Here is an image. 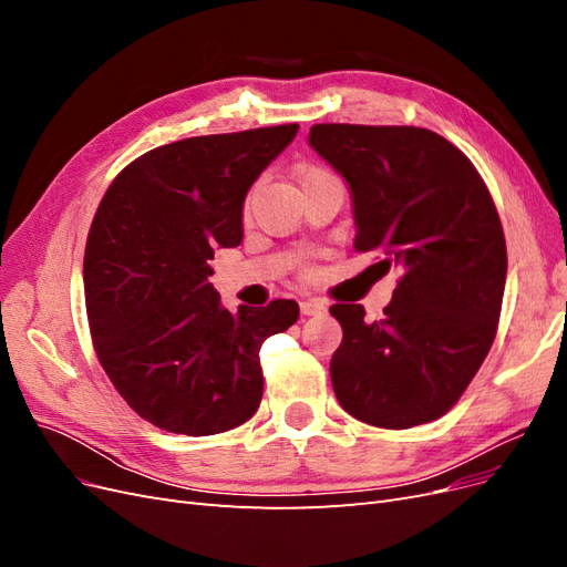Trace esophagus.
I'll return each instance as SVG.
<instances>
[{
    "label": "esophagus",
    "mask_w": 567,
    "mask_h": 567,
    "mask_svg": "<svg viewBox=\"0 0 567 567\" xmlns=\"http://www.w3.org/2000/svg\"><path fill=\"white\" fill-rule=\"evenodd\" d=\"M300 312L305 317H319L326 312V305L321 300H302L300 302Z\"/></svg>",
    "instance_id": "34e87169"
}]
</instances>
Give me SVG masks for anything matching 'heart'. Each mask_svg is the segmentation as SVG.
I'll use <instances>...</instances> for the list:
<instances>
[{"label":"heart","mask_w":567,"mask_h":567,"mask_svg":"<svg viewBox=\"0 0 567 567\" xmlns=\"http://www.w3.org/2000/svg\"><path fill=\"white\" fill-rule=\"evenodd\" d=\"M317 173H326V169H319V167H310V169H302V173H300V179H302V177H310V175H317Z\"/></svg>","instance_id":"1"}]
</instances>
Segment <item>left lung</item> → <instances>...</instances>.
<instances>
[{
	"mask_svg": "<svg viewBox=\"0 0 567 567\" xmlns=\"http://www.w3.org/2000/svg\"><path fill=\"white\" fill-rule=\"evenodd\" d=\"M310 146L348 182L354 250H381L402 279L381 321L333 305L340 406L369 425L435 421L456 404L492 348L506 286L499 215L473 163L423 127L312 125Z\"/></svg>",
	"mask_w": 567,
	"mask_h": 567,
	"instance_id": "obj_1",
	"label": "left lung"
}]
</instances>
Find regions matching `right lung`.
Masks as SVG:
<instances>
[{
  "mask_svg": "<svg viewBox=\"0 0 567 567\" xmlns=\"http://www.w3.org/2000/svg\"><path fill=\"white\" fill-rule=\"evenodd\" d=\"M296 134L293 123L158 146L99 203L82 269L94 350L163 431L225 433L260 406V348L298 321V302L229 312L208 277L215 248L244 241L248 188Z\"/></svg>",
  "mask_w": 567,
  "mask_h": 567,
  "instance_id": "add662e5",
  "label": "right lung"
}]
</instances>
